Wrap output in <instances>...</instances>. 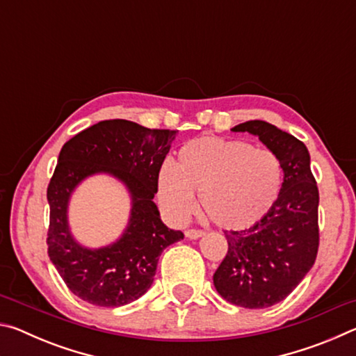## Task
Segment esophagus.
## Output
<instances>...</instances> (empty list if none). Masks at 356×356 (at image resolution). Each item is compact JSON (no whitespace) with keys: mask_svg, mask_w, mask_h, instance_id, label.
<instances>
[{"mask_svg":"<svg viewBox=\"0 0 356 356\" xmlns=\"http://www.w3.org/2000/svg\"><path fill=\"white\" fill-rule=\"evenodd\" d=\"M204 236V232L200 231V229H186L185 231V237L190 238V240H196Z\"/></svg>","mask_w":356,"mask_h":356,"instance_id":"34e87169","label":"esophagus"}]
</instances>
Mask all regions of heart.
Wrapping results in <instances>:
<instances>
[{
	"label": "heart",
	"instance_id": "b5f03b06",
	"mask_svg": "<svg viewBox=\"0 0 356 356\" xmlns=\"http://www.w3.org/2000/svg\"><path fill=\"white\" fill-rule=\"evenodd\" d=\"M281 182V161L272 150L202 136L180 147L176 168L161 166L156 193L174 220L188 218L200 195L201 210L216 226L245 229L273 207Z\"/></svg>",
	"mask_w": 356,
	"mask_h": 356
}]
</instances>
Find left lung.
Listing matches in <instances>:
<instances>
[{"label": "left lung", "mask_w": 356, "mask_h": 356, "mask_svg": "<svg viewBox=\"0 0 356 356\" xmlns=\"http://www.w3.org/2000/svg\"><path fill=\"white\" fill-rule=\"evenodd\" d=\"M232 131L257 136L281 161L280 196L267 215L243 231H225L227 252L213 284L229 303L262 309L284 300L316 262L318 190L303 143L265 120H248Z\"/></svg>", "instance_id": "8db88e82"}]
</instances>
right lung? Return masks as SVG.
<instances>
[{
	"label": "right lung",
	"instance_id": "add662e5",
	"mask_svg": "<svg viewBox=\"0 0 356 356\" xmlns=\"http://www.w3.org/2000/svg\"><path fill=\"white\" fill-rule=\"evenodd\" d=\"M176 130H150L125 119L102 120L64 144L47 188L50 204L48 256L76 297L95 306L131 303L152 286L159 257L184 238L160 218L154 202L156 179ZM110 173L132 197L131 220L116 243L91 250L71 236L67 209L84 178Z\"/></svg>",
	"mask_w": 356,
	"mask_h": 356
}]
</instances>
